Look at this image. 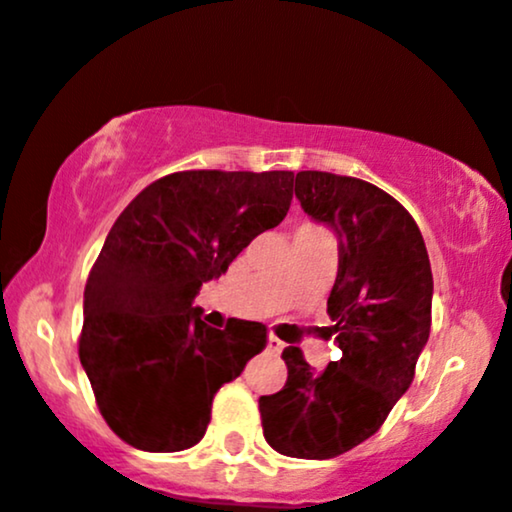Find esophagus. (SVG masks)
I'll return each instance as SVG.
<instances>
[{
  "label": "esophagus",
  "instance_id": "obj_1",
  "mask_svg": "<svg viewBox=\"0 0 512 512\" xmlns=\"http://www.w3.org/2000/svg\"><path fill=\"white\" fill-rule=\"evenodd\" d=\"M266 347H268V352L280 354V352H282V347H285V342L275 338V335H270V338H268V345H266Z\"/></svg>",
  "mask_w": 512,
  "mask_h": 512
}]
</instances>
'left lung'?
<instances>
[{
  "label": "left lung",
  "instance_id": "8db88e82",
  "mask_svg": "<svg viewBox=\"0 0 512 512\" xmlns=\"http://www.w3.org/2000/svg\"><path fill=\"white\" fill-rule=\"evenodd\" d=\"M294 194L338 234L330 335L342 350L321 374L285 347L287 383L258 400L268 446L287 458H338L374 436L414 378L431 330L434 278L405 208L364 179L306 170Z\"/></svg>",
  "mask_w": 512,
  "mask_h": 512
}]
</instances>
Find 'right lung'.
Returning <instances> with one entry per match:
<instances>
[{"instance_id":"obj_1","label":"right lung","mask_w":512,"mask_h":512,"mask_svg":"<svg viewBox=\"0 0 512 512\" xmlns=\"http://www.w3.org/2000/svg\"><path fill=\"white\" fill-rule=\"evenodd\" d=\"M294 172L189 170L122 210L83 292L78 357L122 441L177 453L206 434L220 386L266 347V326L201 321L194 297L239 251L285 220Z\"/></svg>"}]
</instances>
